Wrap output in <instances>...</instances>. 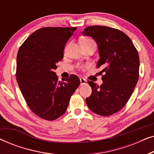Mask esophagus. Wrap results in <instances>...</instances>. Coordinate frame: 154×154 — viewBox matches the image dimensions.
I'll return each instance as SVG.
<instances>
[{
  "label": "esophagus",
  "instance_id": "obj_1",
  "mask_svg": "<svg viewBox=\"0 0 154 154\" xmlns=\"http://www.w3.org/2000/svg\"><path fill=\"white\" fill-rule=\"evenodd\" d=\"M80 81H81V85H85L87 84V81L85 79H83V78L80 79Z\"/></svg>",
  "mask_w": 154,
  "mask_h": 154
}]
</instances>
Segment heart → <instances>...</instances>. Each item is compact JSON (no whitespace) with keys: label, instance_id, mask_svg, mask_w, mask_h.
<instances>
[{"label":"heart","instance_id":"obj_1","mask_svg":"<svg viewBox=\"0 0 154 154\" xmlns=\"http://www.w3.org/2000/svg\"><path fill=\"white\" fill-rule=\"evenodd\" d=\"M90 41H92V40H91V39H90V38H85L84 40H83V41H82L81 43H86V42H90Z\"/></svg>","mask_w":154,"mask_h":154}]
</instances>
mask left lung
I'll return each mask as SVG.
<instances>
[{
	"mask_svg": "<svg viewBox=\"0 0 154 154\" xmlns=\"http://www.w3.org/2000/svg\"><path fill=\"white\" fill-rule=\"evenodd\" d=\"M82 34L93 38L98 45L102 85L88 81L92 94L86 104L92 112L108 116L127 104L139 79L140 58L131 39L119 29L106 26H91Z\"/></svg>",
	"mask_w": 154,
	"mask_h": 154,
	"instance_id": "1",
	"label": "left lung"
}]
</instances>
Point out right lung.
Masks as SVG:
<instances>
[{"label": "right lung", "instance_id": "add662e5", "mask_svg": "<svg viewBox=\"0 0 154 154\" xmlns=\"http://www.w3.org/2000/svg\"><path fill=\"white\" fill-rule=\"evenodd\" d=\"M76 27H43L27 38L17 56L16 79L29 109L41 119L54 121L64 114L81 83L71 75L58 81L54 70L62 60L65 44Z\"/></svg>", "mask_w": 154, "mask_h": 154}]
</instances>
